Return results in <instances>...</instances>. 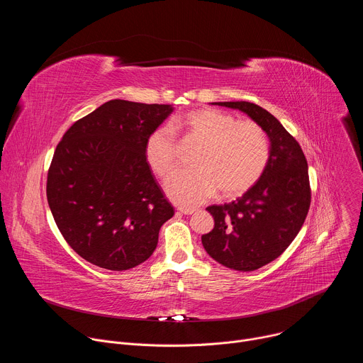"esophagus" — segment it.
I'll list each match as a JSON object with an SVG mask.
<instances>
[{"instance_id":"34e87169","label":"esophagus","mask_w":363,"mask_h":363,"mask_svg":"<svg viewBox=\"0 0 363 363\" xmlns=\"http://www.w3.org/2000/svg\"><path fill=\"white\" fill-rule=\"evenodd\" d=\"M177 211L184 214V216H191V214H194L196 211V208H192V206H178Z\"/></svg>"}]
</instances>
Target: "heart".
Instances as JSON below:
<instances>
[{
	"label": "heart",
	"instance_id": "heart-1",
	"mask_svg": "<svg viewBox=\"0 0 363 363\" xmlns=\"http://www.w3.org/2000/svg\"><path fill=\"white\" fill-rule=\"evenodd\" d=\"M169 125L185 138L201 142L192 160L195 168L177 171L165 182L174 202L195 205L211 198L217 189L223 196H237L262 178L270 145L260 125L238 122L233 115L216 109L191 111L174 118ZM172 130L157 128L145 142V161L158 177L168 175L177 164V140Z\"/></svg>",
	"mask_w": 363,
	"mask_h": 363
}]
</instances>
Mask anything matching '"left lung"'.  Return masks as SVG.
<instances>
[{"instance_id":"obj_1","label":"left lung","mask_w":363,"mask_h":363,"mask_svg":"<svg viewBox=\"0 0 363 363\" xmlns=\"http://www.w3.org/2000/svg\"><path fill=\"white\" fill-rule=\"evenodd\" d=\"M213 105L245 113L270 140V158L262 178L235 201L208 206L214 228L201 237L205 251L220 264L254 272L281 255L306 220L310 206L307 161L297 140L266 109L250 101Z\"/></svg>"}]
</instances>
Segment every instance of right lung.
Wrapping results in <instances>:
<instances>
[{
	"label": "right lung",
	"instance_id": "add662e5",
	"mask_svg": "<svg viewBox=\"0 0 363 363\" xmlns=\"http://www.w3.org/2000/svg\"><path fill=\"white\" fill-rule=\"evenodd\" d=\"M172 112V105L109 100L57 145L47 201L65 240L86 262L123 272L157 248L174 206L145 161V142Z\"/></svg>",
	"mask_w": 363,
	"mask_h": 363
}]
</instances>
